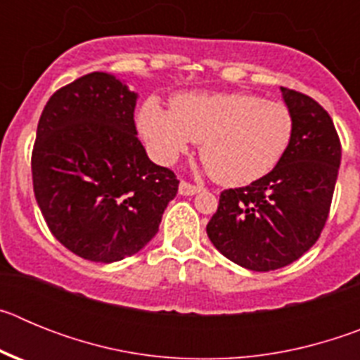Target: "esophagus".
<instances>
[{
	"mask_svg": "<svg viewBox=\"0 0 360 360\" xmlns=\"http://www.w3.org/2000/svg\"><path fill=\"white\" fill-rule=\"evenodd\" d=\"M200 191H202V187L193 186V184L184 182V180L180 182V186H178V193H180L182 196H193V195H196V193H200Z\"/></svg>",
	"mask_w": 360,
	"mask_h": 360,
	"instance_id": "1",
	"label": "esophagus"
}]
</instances>
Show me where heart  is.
Returning <instances> with one entry per match:
<instances>
[{
    "label": "heart",
    "mask_w": 360,
    "mask_h": 360,
    "mask_svg": "<svg viewBox=\"0 0 360 360\" xmlns=\"http://www.w3.org/2000/svg\"><path fill=\"white\" fill-rule=\"evenodd\" d=\"M139 129L162 164H173L200 142V157L225 186H245L274 169L294 135V119L283 103L249 94H186L171 110L146 101Z\"/></svg>",
    "instance_id": "1"
}]
</instances>
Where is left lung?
Wrapping results in <instances>:
<instances>
[{
	"mask_svg": "<svg viewBox=\"0 0 360 360\" xmlns=\"http://www.w3.org/2000/svg\"><path fill=\"white\" fill-rule=\"evenodd\" d=\"M294 119L287 153L269 174L219 195L207 236L232 263L256 272L281 269L321 236L341 165V142L319 103L281 88Z\"/></svg>",
	"mask_w": 360,
	"mask_h": 360,
	"instance_id": "1",
	"label": "left lung"
}]
</instances>
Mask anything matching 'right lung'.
<instances>
[{
	"label": "right lung",
	"instance_id": "1",
	"mask_svg": "<svg viewBox=\"0 0 360 360\" xmlns=\"http://www.w3.org/2000/svg\"><path fill=\"white\" fill-rule=\"evenodd\" d=\"M139 95L94 72L50 97L37 124L32 180L53 236L97 263L133 256L158 232L178 180L136 139Z\"/></svg>",
	"mask_w": 360,
	"mask_h": 360
}]
</instances>
